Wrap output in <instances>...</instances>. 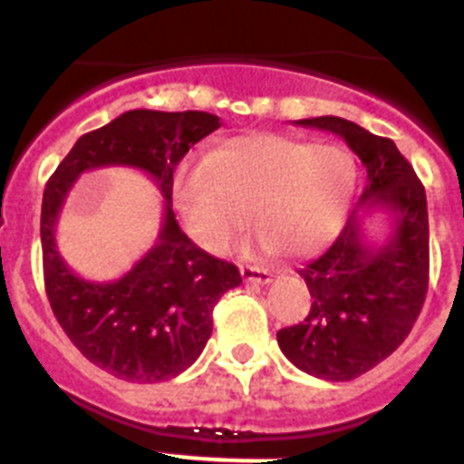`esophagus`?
Returning <instances> with one entry per match:
<instances>
[{"instance_id":"34e87169","label":"esophagus","mask_w":464,"mask_h":464,"mask_svg":"<svg viewBox=\"0 0 464 464\" xmlns=\"http://www.w3.org/2000/svg\"><path fill=\"white\" fill-rule=\"evenodd\" d=\"M241 276L248 283H260V285H267L272 281V272L265 267H256V265H241Z\"/></svg>"}]
</instances>
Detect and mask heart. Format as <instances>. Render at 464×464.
Here are the masks:
<instances>
[{
  "label": "heart",
  "mask_w": 464,
  "mask_h": 464,
  "mask_svg": "<svg viewBox=\"0 0 464 464\" xmlns=\"http://www.w3.org/2000/svg\"><path fill=\"white\" fill-rule=\"evenodd\" d=\"M355 186L358 165L343 146L256 132L179 167L174 199L190 237L208 251H225L253 208L265 244L309 256L339 235Z\"/></svg>",
  "instance_id": "1"
}]
</instances>
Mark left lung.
I'll return each instance as SVG.
<instances>
[{"instance_id":"1","label":"left lung","mask_w":464,"mask_h":464,"mask_svg":"<svg viewBox=\"0 0 464 464\" xmlns=\"http://www.w3.org/2000/svg\"><path fill=\"white\" fill-rule=\"evenodd\" d=\"M295 125L337 134L362 160L367 186L348 223L321 257L299 269L311 293L302 323L276 332L283 355L311 376L351 381L409 337L423 309L430 276L428 199L423 183L395 143L337 116ZM392 213L383 245L363 235V216Z\"/></svg>"}]
</instances>
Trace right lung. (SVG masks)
Listing matches in <instances>:
<instances>
[{
	"mask_svg": "<svg viewBox=\"0 0 464 464\" xmlns=\"http://www.w3.org/2000/svg\"><path fill=\"white\" fill-rule=\"evenodd\" d=\"M218 127L220 118L207 111H127L83 134L46 183L41 248L48 302L73 346L116 379L160 383L186 372L211 337L213 306L241 283L239 269L192 244L171 211L176 165ZM100 166L143 170L166 197L163 227L150 253L121 279L104 284L73 275L54 241L71 186Z\"/></svg>",
	"mask_w": 464,
	"mask_h": 464,
	"instance_id": "obj_1",
	"label": "right lung"
}]
</instances>
